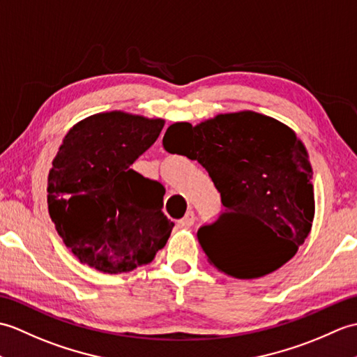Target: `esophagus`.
<instances>
[{
	"label": "esophagus",
	"instance_id": "obj_1",
	"mask_svg": "<svg viewBox=\"0 0 357 357\" xmlns=\"http://www.w3.org/2000/svg\"><path fill=\"white\" fill-rule=\"evenodd\" d=\"M194 223H195V213L192 211H188L186 215L181 220H178V225L183 227H191Z\"/></svg>",
	"mask_w": 357,
	"mask_h": 357
}]
</instances>
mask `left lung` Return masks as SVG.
Wrapping results in <instances>:
<instances>
[{
  "label": "left lung",
  "instance_id": "obj_1",
  "mask_svg": "<svg viewBox=\"0 0 357 357\" xmlns=\"http://www.w3.org/2000/svg\"><path fill=\"white\" fill-rule=\"evenodd\" d=\"M163 146L199 162L221 195L225 212L197 232L211 264L252 280L295 257L310 234L314 194L305 146L287 125L253 112L218 114L197 126L172 123ZM232 216L257 220L261 235L243 241L227 225Z\"/></svg>",
  "mask_w": 357,
  "mask_h": 357
}]
</instances>
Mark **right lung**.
I'll return each mask as SVG.
<instances>
[{
  "label": "right lung",
  "mask_w": 357,
  "mask_h": 357,
  "mask_svg": "<svg viewBox=\"0 0 357 357\" xmlns=\"http://www.w3.org/2000/svg\"><path fill=\"white\" fill-rule=\"evenodd\" d=\"M163 119L122 112L76 123L53 158L47 203L54 227L84 264L104 273L151 263L174 223L162 212L165 188L131 169Z\"/></svg>",
  "instance_id": "1"
}]
</instances>
